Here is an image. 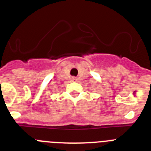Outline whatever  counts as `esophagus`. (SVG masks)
<instances>
[{
  "label": "esophagus",
  "mask_w": 151,
  "mask_h": 151,
  "mask_svg": "<svg viewBox=\"0 0 151 151\" xmlns=\"http://www.w3.org/2000/svg\"><path fill=\"white\" fill-rule=\"evenodd\" d=\"M77 80V78H76V77H73L72 78V81H76Z\"/></svg>",
  "instance_id": "obj_1"
}]
</instances>
